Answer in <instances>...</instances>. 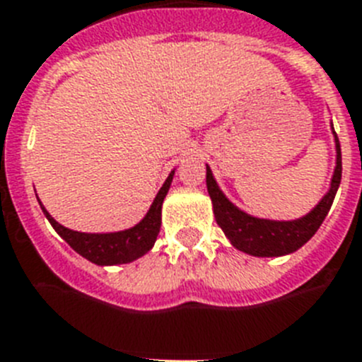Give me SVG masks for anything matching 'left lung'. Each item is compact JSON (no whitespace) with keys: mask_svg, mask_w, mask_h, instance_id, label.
<instances>
[{"mask_svg":"<svg viewBox=\"0 0 362 362\" xmlns=\"http://www.w3.org/2000/svg\"><path fill=\"white\" fill-rule=\"evenodd\" d=\"M332 133L333 142H335V169H333L332 182H329V189L317 202L312 211L306 213L300 218H259V216L242 211L240 207L235 206L226 197L224 191L220 189L215 177H213V171L209 169V165H206L207 193L211 197L215 220L216 224L222 228L228 240L231 242V246L253 257H282L290 255L298 247H303L317 233V229L325 222L329 207H332L342 175L341 144H339L337 134L333 131V125Z\"/></svg>","mask_w":362,"mask_h":362,"instance_id":"left-lung-1","label":"left lung"}]
</instances>
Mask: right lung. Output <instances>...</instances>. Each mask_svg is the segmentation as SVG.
I'll return each mask as SVG.
<instances>
[{
  "label": "right lung",
  "instance_id": "add662e5",
  "mask_svg": "<svg viewBox=\"0 0 362 362\" xmlns=\"http://www.w3.org/2000/svg\"><path fill=\"white\" fill-rule=\"evenodd\" d=\"M173 177H175V169L169 173L168 180L163 182V185L156 193L146 216L133 228L122 229V231H111V233L74 231V229H69L56 222L42 202H40V206H42L43 215L47 216L50 226L56 229V233L64 238L78 255L90 260L93 264H98V266L127 264L144 257L151 247L155 246V240L160 233V226H162V204L169 187H171Z\"/></svg>",
  "mask_w": 362,
  "mask_h": 362
}]
</instances>
